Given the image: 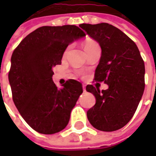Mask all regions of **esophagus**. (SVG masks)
Returning a JSON list of instances; mask_svg holds the SVG:
<instances>
[{
    "instance_id": "1",
    "label": "esophagus",
    "mask_w": 156,
    "mask_h": 156,
    "mask_svg": "<svg viewBox=\"0 0 156 156\" xmlns=\"http://www.w3.org/2000/svg\"><path fill=\"white\" fill-rule=\"evenodd\" d=\"M83 92H86V87L84 85L83 86Z\"/></svg>"
}]
</instances>
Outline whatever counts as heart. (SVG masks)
<instances>
[{
	"instance_id": "1",
	"label": "heart",
	"mask_w": 156,
	"mask_h": 156,
	"mask_svg": "<svg viewBox=\"0 0 156 156\" xmlns=\"http://www.w3.org/2000/svg\"><path fill=\"white\" fill-rule=\"evenodd\" d=\"M98 46H99L98 43L95 42V40H87V41H86L85 44H84V49H85L86 52H87V51H88V50L91 49V48H95V47H98ZM70 48H71V45H69V46L67 48L66 51H68Z\"/></svg>"
}]
</instances>
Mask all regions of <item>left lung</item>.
I'll return each mask as SVG.
<instances>
[{
	"label": "left lung",
	"instance_id": "8db88e82",
	"mask_svg": "<svg viewBox=\"0 0 156 156\" xmlns=\"http://www.w3.org/2000/svg\"><path fill=\"white\" fill-rule=\"evenodd\" d=\"M101 48L95 80L104 82L107 90L87 85L86 90L96 99L87 112L88 121L99 130L112 132L130 121L145 88V66L137 45L130 38L108 23L79 25Z\"/></svg>",
	"mask_w": 156,
	"mask_h": 156
}]
</instances>
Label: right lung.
<instances>
[{"mask_svg": "<svg viewBox=\"0 0 156 156\" xmlns=\"http://www.w3.org/2000/svg\"><path fill=\"white\" fill-rule=\"evenodd\" d=\"M84 36L74 25L41 27L26 36L12 54L9 81L13 103L39 133H58L68 125L83 87L70 79L58 89L52 81V69L61 64L68 45Z\"/></svg>", "mask_w": 156, "mask_h": 156, "instance_id": "obj_1", "label": "right lung"}]
</instances>
